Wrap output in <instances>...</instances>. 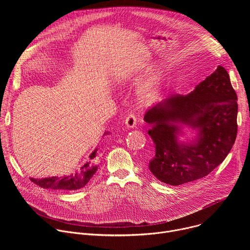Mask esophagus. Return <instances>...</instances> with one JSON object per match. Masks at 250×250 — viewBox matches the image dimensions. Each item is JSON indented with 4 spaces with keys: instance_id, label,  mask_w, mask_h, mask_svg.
<instances>
[{
    "instance_id": "34e87169",
    "label": "esophagus",
    "mask_w": 250,
    "mask_h": 250,
    "mask_svg": "<svg viewBox=\"0 0 250 250\" xmlns=\"http://www.w3.org/2000/svg\"><path fill=\"white\" fill-rule=\"evenodd\" d=\"M125 125L128 128H134L136 126V118L134 115H128L125 119Z\"/></svg>"
}]
</instances>
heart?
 Listing matches in <instances>:
<instances>
[{
    "label": "heart",
    "mask_w": 250,
    "mask_h": 250,
    "mask_svg": "<svg viewBox=\"0 0 250 250\" xmlns=\"http://www.w3.org/2000/svg\"><path fill=\"white\" fill-rule=\"evenodd\" d=\"M151 62L146 59L137 60L128 68V74L134 77H139L146 71L149 70V72L142 78L137 87L136 95L141 103L150 104L158 99L161 94L163 84H164V74L163 71L159 67H153Z\"/></svg>",
    "instance_id": "b5f03b06"
}]
</instances>
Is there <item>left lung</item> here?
Wrapping results in <instances>:
<instances>
[{
  "label": "left lung",
  "mask_w": 250,
  "mask_h": 250,
  "mask_svg": "<svg viewBox=\"0 0 250 250\" xmlns=\"http://www.w3.org/2000/svg\"><path fill=\"white\" fill-rule=\"evenodd\" d=\"M237 96L227 70H217L187 96H171L144 121L155 154L148 168L165 184L178 186L207 176L229 153L237 133ZM195 132L182 140L185 128Z\"/></svg>",
  "instance_id": "left-lung-1"
}]
</instances>
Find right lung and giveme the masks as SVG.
Here are the masks:
<instances>
[{"label": "right lung", "instance_id": "add662e5", "mask_svg": "<svg viewBox=\"0 0 250 250\" xmlns=\"http://www.w3.org/2000/svg\"><path fill=\"white\" fill-rule=\"evenodd\" d=\"M110 134V132L105 131L104 135ZM96 148L91 154L90 159H94L97 156ZM98 165L92 164L91 161L86 162L79 171L75 172L74 174H70L65 177H49L44 178V179H33L31 178V181L37 185L44 188V189H52V190H64V191H75L81 189L86 186V184L91 180L93 175L97 172Z\"/></svg>", "mask_w": 250, "mask_h": 250}]
</instances>
